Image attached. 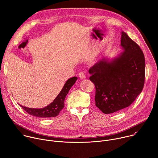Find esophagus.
Listing matches in <instances>:
<instances>
[{
	"label": "esophagus",
	"mask_w": 158,
	"mask_h": 158,
	"mask_svg": "<svg viewBox=\"0 0 158 158\" xmlns=\"http://www.w3.org/2000/svg\"><path fill=\"white\" fill-rule=\"evenodd\" d=\"M79 77L81 79H84L85 78V75L84 73L82 72H81L79 74Z\"/></svg>",
	"instance_id": "34e87169"
}]
</instances>
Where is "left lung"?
I'll use <instances>...</instances> for the list:
<instances>
[{
    "instance_id": "8db88e82",
    "label": "left lung",
    "mask_w": 158,
    "mask_h": 158,
    "mask_svg": "<svg viewBox=\"0 0 158 158\" xmlns=\"http://www.w3.org/2000/svg\"><path fill=\"white\" fill-rule=\"evenodd\" d=\"M123 51L112 59L103 58L89 70L95 85L96 106L104 114L129 106L143 91L145 59L138 45L122 31Z\"/></svg>"
}]
</instances>
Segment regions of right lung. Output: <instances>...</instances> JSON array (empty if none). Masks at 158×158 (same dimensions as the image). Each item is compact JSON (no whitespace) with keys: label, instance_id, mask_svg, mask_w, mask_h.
I'll list each match as a JSON object with an SVG mask.
<instances>
[{"label":"right lung","instance_id":"right-lung-1","mask_svg":"<svg viewBox=\"0 0 158 158\" xmlns=\"http://www.w3.org/2000/svg\"><path fill=\"white\" fill-rule=\"evenodd\" d=\"M77 80V77H73L67 80L64 85V87H62L60 92L55 98L53 102L46 107L41 109H35L24 107L21 105L20 106L23 108L28 114L34 116H36L38 118L56 117L59 115L60 110L64 108L65 98L67 94H68L70 89L75 84Z\"/></svg>","mask_w":158,"mask_h":158}]
</instances>
